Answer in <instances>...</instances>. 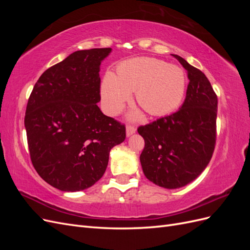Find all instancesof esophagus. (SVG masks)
<instances>
[{
    "mask_svg": "<svg viewBox=\"0 0 250 250\" xmlns=\"http://www.w3.org/2000/svg\"><path fill=\"white\" fill-rule=\"evenodd\" d=\"M135 127L134 126H131V125H128L126 127V137H130L131 134H133L135 132Z\"/></svg>",
    "mask_w": 250,
    "mask_h": 250,
    "instance_id": "1",
    "label": "esophagus"
}]
</instances>
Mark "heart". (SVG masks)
<instances>
[{
    "mask_svg": "<svg viewBox=\"0 0 250 250\" xmlns=\"http://www.w3.org/2000/svg\"><path fill=\"white\" fill-rule=\"evenodd\" d=\"M187 77L181 67L150 57L133 58L121 63L117 76L105 74L101 83V100L107 113L123 108L135 92V100L150 116H165L183 102ZM133 118H139L133 115Z\"/></svg>",
    "mask_w": 250,
    "mask_h": 250,
    "instance_id": "b5f03b06",
    "label": "heart"
}]
</instances>
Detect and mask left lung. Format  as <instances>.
<instances>
[{
    "instance_id": "obj_1",
    "label": "left lung",
    "mask_w": 250,
    "mask_h": 250,
    "mask_svg": "<svg viewBox=\"0 0 250 250\" xmlns=\"http://www.w3.org/2000/svg\"><path fill=\"white\" fill-rule=\"evenodd\" d=\"M172 56L188 71L185 102L176 112L138 129L145 141L140 156L144 174L169 190L192 183L207 168L216 144L218 105L206 75L183 57Z\"/></svg>"
}]
</instances>
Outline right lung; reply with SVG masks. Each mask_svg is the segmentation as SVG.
<instances>
[{"mask_svg": "<svg viewBox=\"0 0 250 250\" xmlns=\"http://www.w3.org/2000/svg\"><path fill=\"white\" fill-rule=\"evenodd\" d=\"M111 48L80 50L43 72L29 97L25 128L39 175L60 191L85 190L107 168L125 126L103 115L100 65Z\"/></svg>", "mask_w": 250, "mask_h": 250, "instance_id": "1", "label": "right lung"}]
</instances>
